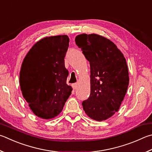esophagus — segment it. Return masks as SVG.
<instances>
[{
	"label": "esophagus",
	"instance_id": "esophagus-1",
	"mask_svg": "<svg viewBox=\"0 0 152 152\" xmlns=\"http://www.w3.org/2000/svg\"><path fill=\"white\" fill-rule=\"evenodd\" d=\"M72 86L73 89L75 90L76 88H77V84L76 83H74V84H72Z\"/></svg>",
	"mask_w": 152,
	"mask_h": 152
}]
</instances>
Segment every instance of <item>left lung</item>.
<instances>
[{
    "mask_svg": "<svg viewBox=\"0 0 152 152\" xmlns=\"http://www.w3.org/2000/svg\"><path fill=\"white\" fill-rule=\"evenodd\" d=\"M75 42L90 66V95L82 102L85 113L106 120L119 110L129 84L123 54L111 40L96 34L76 36Z\"/></svg>",
    "mask_w": 152,
    "mask_h": 152,
    "instance_id": "left-lung-1",
    "label": "left lung"
}]
</instances>
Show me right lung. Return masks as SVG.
I'll list each match as a JSON object with an SVG mask.
<instances>
[{
  "label": "right lung",
  "instance_id": "add662e5",
  "mask_svg": "<svg viewBox=\"0 0 152 152\" xmlns=\"http://www.w3.org/2000/svg\"><path fill=\"white\" fill-rule=\"evenodd\" d=\"M68 46L66 35L44 38L32 46L22 64V94L34 114L43 119L58 115L72 93L64 65Z\"/></svg>",
  "mask_w": 152,
  "mask_h": 152
}]
</instances>
